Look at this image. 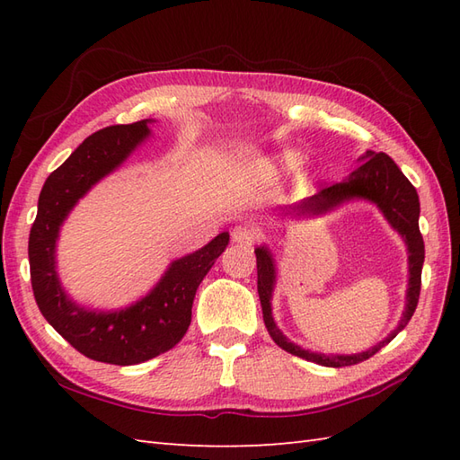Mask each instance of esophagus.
Segmentation results:
<instances>
[{"label": "esophagus", "mask_w": 460, "mask_h": 460, "mask_svg": "<svg viewBox=\"0 0 460 460\" xmlns=\"http://www.w3.org/2000/svg\"><path fill=\"white\" fill-rule=\"evenodd\" d=\"M231 239L233 243H239V245H255V241L259 239V231L252 227V225L241 223L233 227Z\"/></svg>", "instance_id": "34e87169"}]
</instances>
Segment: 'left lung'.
I'll return each instance as SVG.
<instances>
[{
    "label": "left lung",
    "instance_id": "obj_1",
    "mask_svg": "<svg viewBox=\"0 0 460 460\" xmlns=\"http://www.w3.org/2000/svg\"><path fill=\"white\" fill-rule=\"evenodd\" d=\"M361 165L349 173V178L332 183L322 188L316 195L312 198L302 199L300 203L292 205L290 213L296 215H322L328 213L338 205L346 203L349 199H366L376 203L379 211L384 213L387 223L403 237L407 252H409V285H407V298H405V310L403 316L399 320L397 328L389 334L385 340H381L377 346L369 348L361 354H349V356H334V354H318V351H310L300 348L282 334L279 326L275 324V318H272V290H275L277 282V267L275 259H272L270 251L262 245L255 249L257 255V290L262 306V320H265V326L269 330L270 338L275 340V344L282 349H287L288 354L298 356L302 359L314 361V364L326 366V367H344V366H354L371 358L374 354L389 344L399 332H402L407 322L411 320L413 312L419 302V292H421V270H423V261H425V245L421 231H419V195L415 188L409 181L403 172L397 168V164L389 158L387 154L379 152H366L361 155Z\"/></svg>",
    "mask_w": 460,
    "mask_h": 460
}]
</instances>
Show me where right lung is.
<instances>
[{
    "instance_id": "1",
    "label": "right lung",
    "mask_w": 460,
    "mask_h": 460,
    "mask_svg": "<svg viewBox=\"0 0 460 460\" xmlns=\"http://www.w3.org/2000/svg\"><path fill=\"white\" fill-rule=\"evenodd\" d=\"M148 122L116 124L89 136L47 178L29 233L31 287L41 314L83 356L114 366L142 364L178 344L190 328L195 290L229 243L225 231L173 261L158 285L128 308L89 310L65 295L55 270L58 229L76 201L148 138Z\"/></svg>"
}]
</instances>
